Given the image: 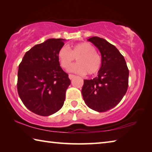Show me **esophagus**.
<instances>
[{"label":"esophagus","mask_w":152,"mask_h":152,"mask_svg":"<svg viewBox=\"0 0 152 152\" xmlns=\"http://www.w3.org/2000/svg\"><path fill=\"white\" fill-rule=\"evenodd\" d=\"M68 77H69V78H70V80H72V79H73V78H75L76 76L75 75H73V74H69Z\"/></svg>","instance_id":"obj_1"}]
</instances>
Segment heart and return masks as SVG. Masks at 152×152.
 <instances>
[{
  "mask_svg": "<svg viewBox=\"0 0 152 152\" xmlns=\"http://www.w3.org/2000/svg\"><path fill=\"white\" fill-rule=\"evenodd\" d=\"M58 58L62 68L68 67L75 60L78 63L69 67L68 70L70 72L80 74H94L99 71L101 67V58L96 52L95 48L88 42H82L70 48L64 45L58 53Z\"/></svg>",
  "mask_w": 152,
  "mask_h": 152,
  "instance_id": "obj_1",
  "label": "heart"
}]
</instances>
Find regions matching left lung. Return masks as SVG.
Segmentation results:
<instances>
[{
  "instance_id": "left-lung-1",
  "label": "left lung",
  "mask_w": 152,
  "mask_h": 152,
  "mask_svg": "<svg viewBox=\"0 0 152 152\" xmlns=\"http://www.w3.org/2000/svg\"><path fill=\"white\" fill-rule=\"evenodd\" d=\"M88 41L99 49L102 64L96 77L84 80L82 94L90 109L105 112L117 106L125 94L129 70L124 57L115 45L96 36Z\"/></svg>"
}]
</instances>
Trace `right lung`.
<instances>
[{"label":"right lung","mask_w":152,"mask_h":152,"mask_svg":"<svg viewBox=\"0 0 152 152\" xmlns=\"http://www.w3.org/2000/svg\"><path fill=\"white\" fill-rule=\"evenodd\" d=\"M64 41L48 39L35 45L19 66L18 94L28 109L41 116H49L62 107L71 83L58 58Z\"/></svg>","instance_id":"right-lung-1"}]
</instances>
